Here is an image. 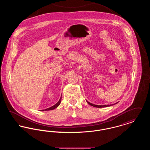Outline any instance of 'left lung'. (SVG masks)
I'll list each match as a JSON object with an SVG mask.
<instances>
[{
	"label": "left lung",
	"instance_id": "8db88e82",
	"mask_svg": "<svg viewBox=\"0 0 150 150\" xmlns=\"http://www.w3.org/2000/svg\"><path fill=\"white\" fill-rule=\"evenodd\" d=\"M87 102L88 103V104H89L91 106H92L93 107H98V108H100V107H108V106H110L111 105H93L92 103H90V102H88L87 101Z\"/></svg>",
	"mask_w": 150,
	"mask_h": 150
}]
</instances>
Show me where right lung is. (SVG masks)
I'll use <instances>...</instances> for the list:
<instances>
[{"mask_svg": "<svg viewBox=\"0 0 150 150\" xmlns=\"http://www.w3.org/2000/svg\"><path fill=\"white\" fill-rule=\"evenodd\" d=\"M61 98H62V97H61V98H60V99L59 100V101L57 102V103L56 104V105H54V106H52V107H50V108H47V109H45L44 110L45 111H49V110H53V109H54V108H57L59 105V104H60V103H61ZM44 110H42V111H44Z\"/></svg>", "mask_w": 150, "mask_h": 150, "instance_id": "right-lung-1", "label": "right lung"}]
</instances>
